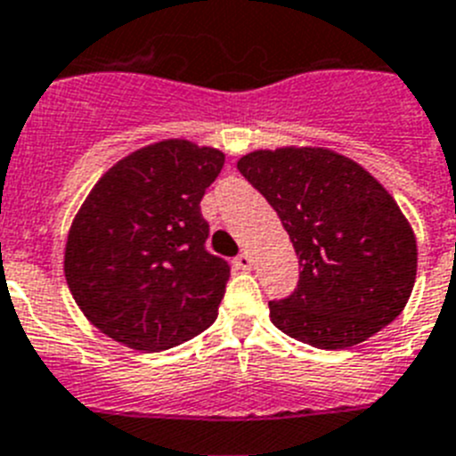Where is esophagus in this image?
<instances>
[{
	"label": "esophagus",
	"mask_w": 456,
	"mask_h": 456,
	"mask_svg": "<svg viewBox=\"0 0 456 456\" xmlns=\"http://www.w3.org/2000/svg\"><path fill=\"white\" fill-rule=\"evenodd\" d=\"M232 264H233V268H239V271H250V268H252V256L248 255V252H240V255L236 256V259H233Z\"/></svg>",
	"instance_id": "obj_1"
}]
</instances>
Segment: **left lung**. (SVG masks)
I'll use <instances>...</instances> for the list:
<instances>
[{"label": "left lung", "instance_id": "obj_1", "mask_svg": "<svg viewBox=\"0 0 456 456\" xmlns=\"http://www.w3.org/2000/svg\"><path fill=\"white\" fill-rule=\"evenodd\" d=\"M236 167L275 208L303 266L294 294L268 303L275 328L335 351L402 314L418 271L415 233L365 167L322 146L261 149Z\"/></svg>", "mask_w": 456, "mask_h": 456}]
</instances>
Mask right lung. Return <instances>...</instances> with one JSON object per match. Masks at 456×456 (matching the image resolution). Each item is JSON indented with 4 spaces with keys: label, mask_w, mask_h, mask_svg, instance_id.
<instances>
[{
    "label": "right lung",
    "mask_w": 456,
    "mask_h": 456,
    "mask_svg": "<svg viewBox=\"0 0 456 456\" xmlns=\"http://www.w3.org/2000/svg\"><path fill=\"white\" fill-rule=\"evenodd\" d=\"M224 153L188 140L137 149L102 174L70 224L63 273L80 310L134 351H165L217 319L229 264L206 252L200 201Z\"/></svg>",
    "instance_id": "add662e5"
}]
</instances>
